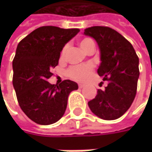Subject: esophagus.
Wrapping results in <instances>:
<instances>
[{
	"label": "esophagus",
	"mask_w": 152,
	"mask_h": 152,
	"mask_svg": "<svg viewBox=\"0 0 152 152\" xmlns=\"http://www.w3.org/2000/svg\"><path fill=\"white\" fill-rule=\"evenodd\" d=\"M83 87H84V85H82V84H79V89H81V88H83Z\"/></svg>",
	"instance_id": "1"
}]
</instances>
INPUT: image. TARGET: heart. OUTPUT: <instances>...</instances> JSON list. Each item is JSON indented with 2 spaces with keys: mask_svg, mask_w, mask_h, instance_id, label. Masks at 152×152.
<instances>
[{
  "mask_svg": "<svg viewBox=\"0 0 152 152\" xmlns=\"http://www.w3.org/2000/svg\"><path fill=\"white\" fill-rule=\"evenodd\" d=\"M93 42L92 39L89 38L82 39L79 41V46L82 50H84L88 45ZM67 46H65L61 50V56L65 55L67 51ZM93 65L91 63L85 64V65H79V66H73L67 70V75L70 79H73L78 82H84L90 77L91 72L93 71Z\"/></svg>",
  "mask_w": 152,
  "mask_h": 152,
  "instance_id": "heart-1",
  "label": "heart"
}]
</instances>
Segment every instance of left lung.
Returning <instances> with one entry per match:
<instances>
[{
	"label": "left lung",
	"mask_w": 152,
	"mask_h": 152,
	"mask_svg": "<svg viewBox=\"0 0 152 152\" xmlns=\"http://www.w3.org/2000/svg\"><path fill=\"white\" fill-rule=\"evenodd\" d=\"M84 34L96 41L100 50L99 76L108 84L98 90L96 96L88 102L91 112L104 120H115L130 107L137 91L139 57L122 34L111 28L94 26L85 28Z\"/></svg>",
	"instance_id": "left-lung-1"
}]
</instances>
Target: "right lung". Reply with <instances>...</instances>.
Instances as JSON below:
<instances>
[{
    "label": "right lung",
    "mask_w": 152,
    "mask_h": 152,
    "mask_svg": "<svg viewBox=\"0 0 152 152\" xmlns=\"http://www.w3.org/2000/svg\"><path fill=\"white\" fill-rule=\"evenodd\" d=\"M79 32V28L43 26L18 45L12 85L21 109L38 124L49 125L61 119L69 94L79 88L69 79L58 85L47 81L53 75L50 69L57 66L62 48Z\"/></svg>",
    "instance_id": "obj_1"
}]
</instances>
